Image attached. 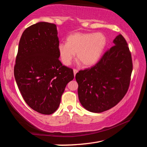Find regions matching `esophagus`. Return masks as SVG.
Here are the masks:
<instances>
[{"instance_id":"1","label":"esophagus","mask_w":147,"mask_h":147,"mask_svg":"<svg viewBox=\"0 0 147 147\" xmlns=\"http://www.w3.org/2000/svg\"><path fill=\"white\" fill-rule=\"evenodd\" d=\"M73 73H74V76H75L76 74L77 73H78V70H77V69H73Z\"/></svg>"}]
</instances>
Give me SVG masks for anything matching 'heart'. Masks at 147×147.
Listing matches in <instances>:
<instances>
[{
  "mask_svg": "<svg viewBox=\"0 0 147 147\" xmlns=\"http://www.w3.org/2000/svg\"><path fill=\"white\" fill-rule=\"evenodd\" d=\"M107 45L105 35L100 32H76L67 38L66 43L58 45L59 58L65 65H69L76 54V59L85 67L98 62Z\"/></svg>",
  "mask_w": 147,
  "mask_h": 147,
  "instance_id": "obj_1",
  "label": "heart"
}]
</instances>
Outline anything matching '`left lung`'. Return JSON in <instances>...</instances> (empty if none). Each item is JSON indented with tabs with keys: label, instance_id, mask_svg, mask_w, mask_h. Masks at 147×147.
Segmentation results:
<instances>
[{
	"label": "left lung",
	"instance_id": "8db88e82",
	"mask_svg": "<svg viewBox=\"0 0 147 147\" xmlns=\"http://www.w3.org/2000/svg\"><path fill=\"white\" fill-rule=\"evenodd\" d=\"M113 43L95 65L76 74L79 100L91 112L101 113L117 105L130 85L133 65L128 44L121 34Z\"/></svg>",
	"mask_w": 147,
	"mask_h": 147
}]
</instances>
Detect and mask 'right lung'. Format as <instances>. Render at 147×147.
I'll list each match as a JSON object with an SVG mask.
<instances>
[{"label":"right lung","instance_id":"obj_1","mask_svg":"<svg viewBox=\"0 0 147 147\" xmlns=\"http://www.w3.org/2000/svg\"><path fill=\"white\" fill-rule=\"evenodd\" d=\"M56 25L39 22L22 34L14 76L24 101L44 115L58 108L65 88L74 78L73 70L59 60Z\"/></svg>","mask_w":147,"mask_h":147}]
</instances>
